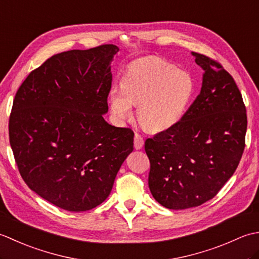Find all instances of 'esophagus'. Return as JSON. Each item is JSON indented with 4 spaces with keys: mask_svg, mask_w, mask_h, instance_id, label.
<instances>
[{
    "mask_svg": "<svg viewBox=\"0 0 259 259\" xmlns=\"http://www.w3.org/2000/svg\"><path fill=\"white\" fill-rule=\"evenodd\" d=\"M134 144H135V148L137 150H139L144 146V138L139 135V134H135V140H134Z\"/></svg>",
    "mask_w": 259,
    "mask_h": 259,
    "instance_id": "esophagus-1",
    "label": "esophagus"
}]
</instances>
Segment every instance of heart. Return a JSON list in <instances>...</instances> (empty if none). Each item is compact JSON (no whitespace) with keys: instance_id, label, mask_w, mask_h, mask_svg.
Listing matches in <instances>:
<instances>
[{"instance_id":"1","label":"heart","mask_w":259,"mask_h":259,"mask_svg":"<svg viewBox=\"0 0 259 259\" xmlns=\"http://www.w3.org/2000/svg\"><path fill=\"white\" fill-rule=\"evenodd\" d=\"M120 89L110 91L109 102L118 120L133 115L145 130L159 133L177 124L188 109L195 92L192 76L161 59L142 60L125 71Z\"/></svg>"}]
</instances>
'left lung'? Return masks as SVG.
<instances>
[{"label":"left lung","instance_id":"1","mask_svg":"<svg viewBox=\"0 0 259 259\" xmlns=\"http://www.w3.org/2000/svg\"><path fill=\"white\" fill-rule=\"evenodd\" d=\"M191 54L205 71L200 93L177 124L145 142L149 189L160 205L175 210L212 199L245 149L246 107L234 78L216 60Z\"/></svg>","mask_w":259,"mask_h":259}]
</instances>
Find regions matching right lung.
Returning a JSON list of instances; mask_svg holds the SVG:
<instances>
[{"instance_id": "obj_1", "label": "right lung", "mask_w": 259, "mask_h": 259, "mask_svg": "<svg viewBox=\"0 0 259 259\" xmlns=\"http://www.w3.org/2000/svg\"><path fill=\"white\" fill-rule=\"evenodd\" d=\"M119 48L54 54L26 76L9 120L10 145L24 183L69 211H87L111 192L134 150V131L103 119Z\"/></svg>"}]
</instances>
